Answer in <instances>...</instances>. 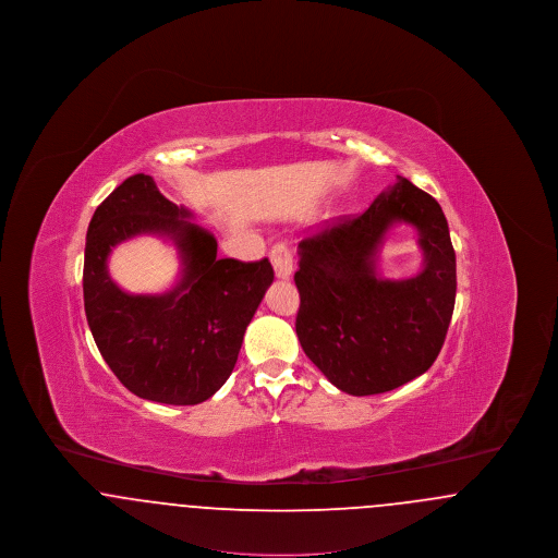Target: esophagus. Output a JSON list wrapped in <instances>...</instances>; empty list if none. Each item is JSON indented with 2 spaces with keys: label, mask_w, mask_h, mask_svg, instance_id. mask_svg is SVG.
<instances>
[{
  "label": "esophagus",
  "mask_w": 558,
  "mask_h": 558,
  "mask_svg": "<svg viewBox=\"0 0 558 558\" xmlns=\"http://www.w3.org/2000/svg\"><path fill=\"white\" fill-rule=\"evenodd\" d=\"M269 259H271V266H274L278 278H282V280L291 278L294 266H292V253L287 244H282V242L274 244L269 251Z\"/></svg>",
  "instance_id": "obj_1"
}]
</instances>
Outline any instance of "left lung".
<instances>
[{
  "mask_svg": "<svg viewBox=\"0 0 558 558\" xmlns=\"http://www.w3.org/2000/svg\"><path fill=\"white\" fill-rule=\"evenodd\" d=\"M396 222L420 232L424 269L387 281L375 253ZM296 337L319 372L349 396H376L425 374L453 314L456 253L439 203L405 178L362 215L299 242Z\"/></svg>",
  "mask_w": 558,
  "mask_h": 558,
  "instance_id": "left-lung-1",
  "label": "left lung"
}]
</instances>
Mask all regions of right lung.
<instances>
[{
  "instance_id": "right-lung-1",
  "label": "right lung",
  "mask_w": 558,
  "mask_h": 558,
  "mask_svg": "<svg viewBox=\"0 0 558 558\" xmlns=\"http://www.w3.org/2000/svg\"><path fill=\"white\" fill-rule=\"evenodd\" d=\"M190 217L137 173L102 201L85 239L83 303L96 345L133 396L171 405H194L221 389L274 280L267 259H217V240ZM140 233L177 244L183 278L171 292L130 295L111 282L109 251Z\"/></svg>"
}]
</instances>
